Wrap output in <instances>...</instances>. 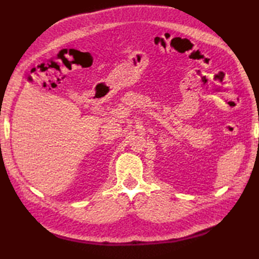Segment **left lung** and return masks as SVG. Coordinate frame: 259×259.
<instances>
[{
  "instance_id": "8db88e82",
  "label": "left lung",
  "mask_w": 259,
  "mask_h": 259,
  "mask_svg": "<svg viewBox=\"0 0 259 259\" xmlns=\"http://www.w3.org/2000/svg\"><path fill=\"white\" fill-rule=\"evenodd\" d=\"M258 142H259V139H258Z\"/></svg>"
}]
</instances>
